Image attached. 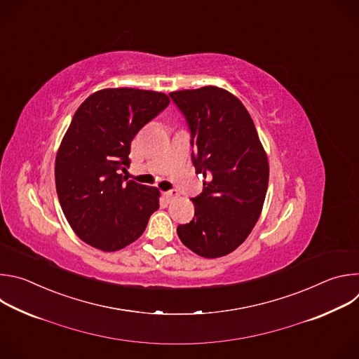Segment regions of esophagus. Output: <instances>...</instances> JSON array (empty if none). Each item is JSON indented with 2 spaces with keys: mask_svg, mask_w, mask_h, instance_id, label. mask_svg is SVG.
<instances>
[{
  "mask_svg": "<svg viewBox=\"0 0 359 359\" xmlns=\"http://www.w3.org/2000/svg\"><path fill=\"white\" fill-rule=\"evenodd\" d=\"M177 196V191L176 190H169V191H165V197L168 198V200H172V198H175Z\"/></svg>",
  "mask_w": 359,
  "mask_h": 359,
  "instance_id": "1",
  "label": "esophagus"
}]
</instances>
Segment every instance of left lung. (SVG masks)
Segmentation results:
<instances>
[{
  "label": "left lung",
  "instance_id": "1",
  "mask_svg": "<svg viewBox=\"0 0 359 359\" xmlns=\"http://www.w3.org/2000/svg\"><path fill=\"white\" fill-rule=\"evenodd\" d=\"M190 132L191 162L208 180L193 197L194 217L177 227L182 243L206 259L236 250L257 223L269 161L241 102L217 86L169 93Z\"/></svg>",
  "mask_w": 359,
  "mask_h": 359
}]
</instances>
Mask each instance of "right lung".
<instances>
[{
	"label": "right lung",
	"instance_id": "obj_1",
	"mask_svg": "<svg viewBox=\"0 0 359 359\" xmlns=\"http://www.w3.org/2000/svg\"><path fill=\"white\" fill-rule=\"evenodd\" d=\"M169 104L161 92L115 88L92 93L75 112L57 155L55 183L68 223L89 245L126 247L159 209V190L122 172L136 133Z\"/></svg>",
	"mask_w": 359,
	"mask_h": 359
}]
</instances>
